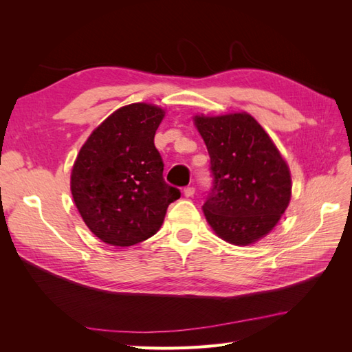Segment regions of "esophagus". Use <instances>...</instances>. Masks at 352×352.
Masks as SVG:
<instances>
[{
    "mask_svg": "<svg viewBox=\"0 0 352 352\" xmlns=\"http://www.w3.org/2000/svg\"><path fill=\"white\" fill-rule=\"evenodd\" d=\"M194 194H195V188L194 186H188V188L184 189V197H186V198L194 197Z\"/></svg>",
    "mask_w": 352,
    "mask_h": 352,
    "instance_id": "1",
    "label": "esophagus"
}]
</instances>
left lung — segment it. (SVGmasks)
<instances>
[{
    "label": "left lung",
    "mask_w": 352,
    "mask_h": 352,
    "mask_svg": "<svg viewBox=\"0 0 352 352\" xmlns=\"http://www.w3.org/2000/svg\"><path fill=\"white\" fill-rule=\"evenodd\" d=\"M214 176L202 211L216 235L247 247L278 225L292 195L291 170L269 133L248 113L195 114Z\"/></svg>",
    "instance_id": "1"
}]
</instances>
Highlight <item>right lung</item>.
<instances>
[{
  "label": "right lung",
  "mask_w": 352,
  "mask_h": 352,
  "mask_svg": "<svg viewBox=\"0 0 352 352\" xmlns=\"http://www.w3.org/2000/svg\"><path fill=\"white\" fill-rule=\"evenodd\" d=\"M166 110L133 102L117 109L82 145L70 190L82 220L113 247L140 243L162 228L167 207L180 198L163 179L154 135Z\"/></svg>",
  "instance_id": "1"
}]
</instances>
